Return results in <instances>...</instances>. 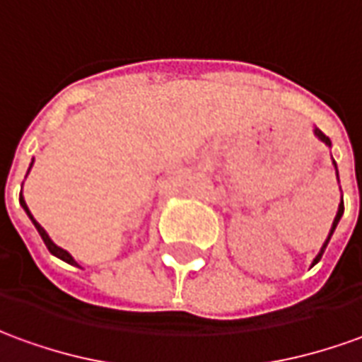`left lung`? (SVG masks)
Returning a JSON list of instances; mask_svg holds the SVG:
<instances>
[{"label":"left lung","instance_id":"8db88e82","mask_svg":"<svg viewBox=\"0 0 362 362\" xmlns=\"http://www.w3.org/2000/svg\"><path fill=\"white\" fill-rule=\"evenodd\" d=\"M315 136H317V138L321 139V141H325L327 146H331V141H329V138H327V136H325V134H323V132H321V129H315ZM335 169H337V165H335ZM343 211H345V205H343V201H341V205H339V213H337V216H335V221H333V226H331V233H329L327 240H325V244H323L321 252L317 254V258L313 260V264H317V262L321 260V256H323V252H325V248H327L329 240H331V234H333V230L337 228V223H339V218H341V214H343Z\"/></svg>","mask_w":362,"mask_h":362}]
</instances>
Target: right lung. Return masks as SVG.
I'll list each match as a JSON object with an SVG mask.
<instances>
[{
  "label": "right lung",
  "instance_id": "obj_1",
  "mask_svg": "<svg viewBox=\"0 0 362 362\" xmlns=\"http://www.w3.org/2000/svg\"><path fill=\"white\" fill-rule=\"evenodd\" d=\"M19 203H21V206H23V209H25V213L29 214V218H31V221H33L35 228H37V230H39V234H41V238H43L45 246H47V248H49V252L54 254V256H57V258H61V260L69 262V264H72V266H78V264H76V262H74V258H72L71 254L66 252V250H62L61 246H57V244L52 243L51 238H49V234L45 233V228H43V226H41V224H39V223H37V221H35V218H33V214H31V211H29V209H27V203H25L23 195H19Z\"/></svg>",
  "mask_w": 362,
  "mask_h": 362
}]
</instances>
